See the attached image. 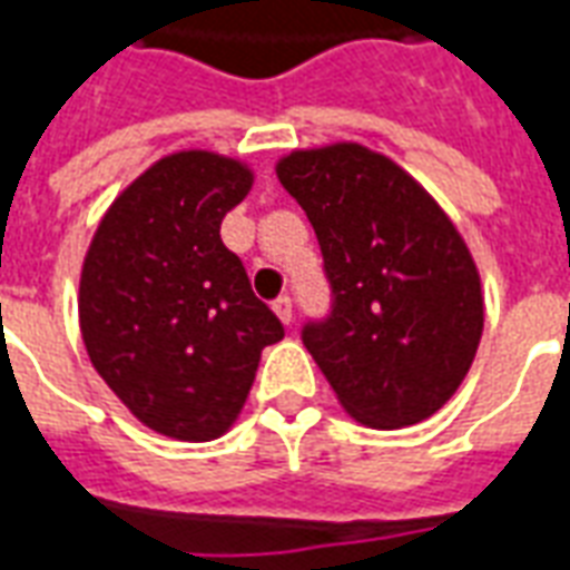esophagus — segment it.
I'll list each match as a JSON object with an SVG mask.
<instances>
[{
	"instance_id": "1",
	"label": "esophagus",
	"mask_w": 570,
	"mask_h": 570,
	"mask_svg": "<svg viewBox=\"0 0 570 570\" xmlns=\"http://www.w3.org/2000/svg\"><path fill=\"white\" fill-rule=\"evenodd\" d=\"M274 314L281 317V323H286V326H289V323H293V298L289 296L277 298V302H274Z\"/></svg>"
}]
</instances>
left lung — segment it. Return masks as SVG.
<instances>
[{"instance_id":"1","label":"left lung","mask_w":570,"mask_h":570,"mask_svg":"<svg viewBox=\"0 0 570 570\" xmlns=\"http://www.w3.org/2000/svg\"><path fill=\"white\" fill-rule=\"evenodd\" d=\"M274 170L321 240L333 314L302 342L342 409L379 430L430 419L464 382L485 323L461 232L415 176L360 142L296 149Z\"/></svg>"}]
</instances>
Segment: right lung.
Segmentation results:
<instances>
[{
  "instance_id": "right-lung-1",
  "label": "right lung",
  "mask_w": 570,
  "mask_h": 570,
  "mask_svg": "<svg viewBox=\"0 0 570 570\" xmlns=\"http://www.w3.org/2000/svg\"><path fill=\"white\" fill-rule=\"evenodd\" d=\"M253 188L249 164L207 149L164 155L94 232L79 326L94 370L146 428L183 442L223 436L247 403L262 347L284 338L219 237Z\"/></svg>"
}]
</instances>
